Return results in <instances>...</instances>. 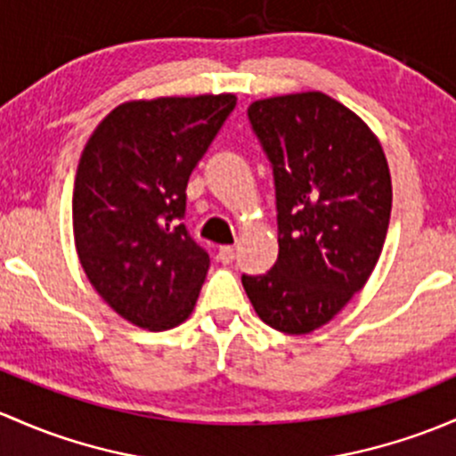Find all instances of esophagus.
<instances>
[{
  "label": "esophagus",
  "instance_id": "34e87169",
  "mask_svg": "<svg viewBox=\"0 0 456 456\" xmlns=\"http://www.w3.org/2000/svg\"><path fill=\"white\" fill-rule=\"evenodd\" d=\"M233 257H236V251H233V247H220L218 248V260L223 262V265H232Z\"/></svg>",
  "mask_w": 456,
  "mask_h": 456
}]
</instances>
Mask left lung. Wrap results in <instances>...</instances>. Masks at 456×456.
Returning a JSON list of instances; mask_svg holds the SVG:
<instances>
[{
  "mask_svg": "<svg viewBox=\"0 0 456 456\" xmlns=\"http://www.w3.org/2000/svg\"><path fill=\"white\" fill-rule=\"evenodd\" d=\"M248 119L275 175L280 256L242 275L257 316L284 334L330 323L362 290L391 218V175L376 133L321 91L256 100Z\"/></svg>",
  "mask_w": 456,
  "mask_h": 456,
  "instance_id": "1",
  "label": "left lung"
}]
</instances>
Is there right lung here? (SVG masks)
Segmentation results:
<instances>
[{
    "label": "right lung",
    "mask_w": 456,
    "mask_h": 456,
    "mask_svg": "<svg viewBox=\"0 0 456 456\" xmlns=\"http://www.w3.org/2000/svg\"><path fill=\"white\" fill-rule=\"evenodd\" d=\"M233 107V94L131 100L80 155L76 253L95 292L137 328H176L194 310L209 256L181 223L185 188Z\"/></svg>",
    "instance_id": "1"
}]
</instances>
